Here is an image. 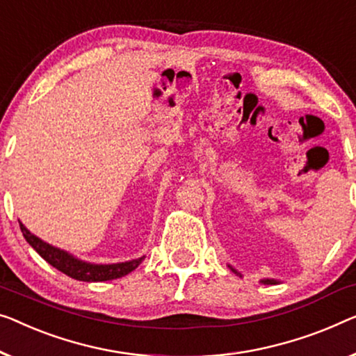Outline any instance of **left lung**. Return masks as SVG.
Wrapping results in <instances>:
<instances>
[{"label":"left lung","mask_w":356,"mask_h":356,"mask_svg":"<svg viewBox=\"0 0 356 356\" xmlns=\"http://www.w3.org/2000/svg\"><path fill=\"white\" fill-rule=\"evenodd\" d=\"M233 272H235V273H238V272H236V270H233ZM262 283H268V284H275V283H277V281H275V280H264V281H262Z\"/></svg>","instance_id":"obj_1"}]
</instances>
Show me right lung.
Returning <instances> with one entry per match:
<instances>
[{"instance_id": "add662e5", "label": "right lung", "mask_w": 356, "mask_h": 356, "mask_svg": "<svg viewBox=\"0 0 356 356\" xmlns=\"http://www.w3.org/2000/svg\"><path fill=\"white\" fill-rule=\"evenodd\" d=\"M20 224V230H22L25 240L29 241V245L35 249L40 256L44 259L47 264H51L52 267L60 270L62 273H65L67 277L78 281H108L124 277V275L131 273L132 270L139 267L140 262L144 261V257L136 259V261L123 262V264H111V265H95V264H86L75 259L65 251H60L54 246L47 245V243L41 241L38 236H35L33 233H30L25 229L22 222Z\"/></svg>"}]
</instances>
